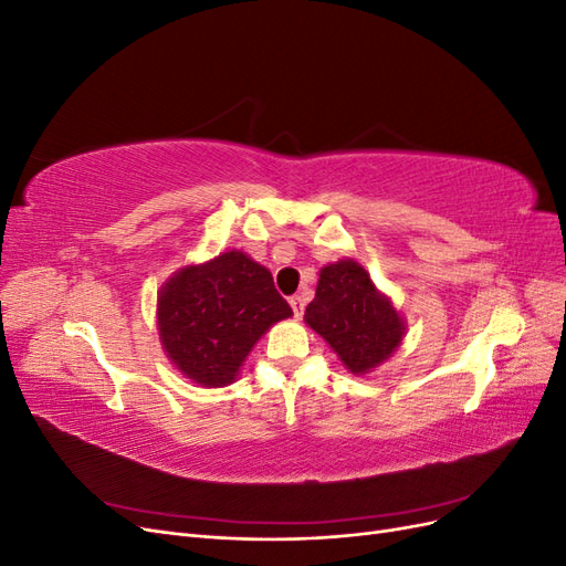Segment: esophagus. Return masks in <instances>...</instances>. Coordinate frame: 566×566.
<instances>
[{
    "mask_svg": "<svg viewBox=\"0 0 566 566\" xmlns=\"http://www.w3.org/2000/svg\"><path fill=\"white\" fill-rule=\"evenodd\" d=\"M290 306H293L295 318H302V314H304V297H300V295L290 297Z\"/></svg>",
    "mask_w": 566,
    "mask_h": 566,
    "instance_id": "esophagus-1",
    "label": "esophagus"
}]
</instances>
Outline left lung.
Segmentation results:
<instances>
[{
  "mask_svg": "<svg viewBox=\"0 0 566 566\" xmlns=\"http://www.w3.org/2000/svg\"><path fill=\"white\" fill-rule=\"evenodd\" d=\"M304 323L318 333L352 375L380 368L401 347L406 318L352 256L318 271Z\"/></svg>",
  "mask_w": 566,
  "mask_h": 566,
  "instance_id": "obj_1",
  "label": "left lung"
}]
</instances>
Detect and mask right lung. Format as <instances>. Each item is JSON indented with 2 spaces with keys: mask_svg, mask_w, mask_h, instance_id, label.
<instances>
[{
  "mask_svg": "<svg viewBox=\"0 0 566 566\" xmlns=\"http://www.w3.org/2000/svg\"><path fill=\"white\" fill-rule=\"evenodd\" d=\"M290 316L271 271L243 250L186 264L158 290L163 352L184 378L208 389L235 382L260 337Z\"/></svg>",
  "mask_w": 566,
  "mask_h": 566,
  "instance_id": "obj_1",
  "label": "right lung"
}]
</instances>
